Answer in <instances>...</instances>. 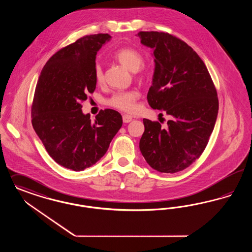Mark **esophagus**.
Instances as JSON below:
<instances>
[{"instance_id": "34e87169", "label": "esophagus", "mask_w": 252, "mask_h": 252, "mask_svg": "<svg viewBox=\"0 0 252 252\" xmlns=\"http://www.w3.org/2000/svg\"><path fill=\"white\" fill-rule=\"evenodd\" d=\"M123 121L124 123H129L132 121V116L128 115V114H124L123 115Z\"/></svg>"}]
</instances>
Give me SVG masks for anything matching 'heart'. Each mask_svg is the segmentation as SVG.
I'll list each match as a JSON object with an SVG mask.
<instances>
[{
	"instance_id": "obj_1",
	"label": "heart",
	"mask_w": 252,
	"mask_h": 252,
	"mask_svg": "<svg viewBox=\"0 0 252 252\" xmlns=\"http://www.w3.org/2000/svg\"><path fill=\"white\" fill-rule=\"evenodd\" d=\"M113 58L128 70L136 71L138 77L141 80L148 77L149 70L141 65L143 63V56L140 51L133 48H122L114 52ZM94 76L95 81L99 84L104 81V73L99 63L94 65ZM138 97L139 94L136 91H123L114 93L109 99H107L106 103L114 109L130 112L134 111Z\"/></svg>"
}]
</instances>
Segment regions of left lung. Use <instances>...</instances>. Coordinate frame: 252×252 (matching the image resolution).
Returning <instances> with one entry per match:
<instances>
[{
    "label": "left lung",
    "instance_id": "8db88e82",
    "mask_svg": "<svg viewBox=\"0 0 252 252\" xmlns=\"http://www.w3.org/2000/svg\"><path fill=\"white\" fill-rule=\"evenodd\" d=\"M137 35L155 56L148 103L171 116L166 127L143 119L140 150L154 170L175 173L204 151L218 116V94L203 61L186 42L163 32Z\"/></svg>",
    "mask_w": 252,
    "mask_h": 252
}]
</instances>
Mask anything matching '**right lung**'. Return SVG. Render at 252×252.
<instances>
[{
	"instance_id": "right-lung-1",
	"label": "right lung",
	"mask_w": 252,
	"mask_h": 252,
	"mask_svg": "<svg viewBox=\"0 0 252 252\" xmlns=\"http://www.w3.org/2000/svg\"><path fill=\"white\" fill-rule=\"evenodd\" d=\"M108 33L85 35L53 54L41 71L32 105V124L49 155L75 171L95 164L123 125L118 111H99L94 121L81 102L94 93L95 55Z\"/></svg>"
}]
</instances>
